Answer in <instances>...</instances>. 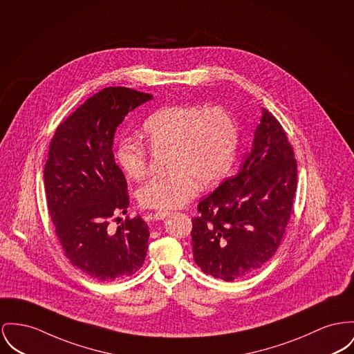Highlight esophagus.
<instances>
[{"mask_svg":"<svg viewBox=\"0 0 354 354\" xmlns=\"http://www.w3.org/2000/svg\"><path fill=\"white\" fill-rule=\"evenodd\" d=\"M169 216H170V212H167V211H157V212L154 213L156 220H164V218L169 217Z\"/></svg>","mask_w":354,"mask_h":354,"instance_id":"obj_1","label":"esophagus"}]
</instances>
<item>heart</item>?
I'll return each mask as SVG.
<instances>
[{"label": "heart", "instance_id": "b5f03b06", "mask_svg": "<svg viewBox=\"0 0 354 354\" xmlns=\"http://www.w3.org/2000/svg\"><path fill=\"white\" fill-rule=\"evenodd\" d=\"M142 130L153 151H169V173L150 178L138 189L137 197L145 208L167 211L185 205L197 194L198 185H217L235 162L239 126L223 106H167L147 117ZM115 160L129 178L140 180L147 171L149 151L137 140L122 138Z\"/></svg>", "mask_w": 354, "mask_h": 354}]
</instances>
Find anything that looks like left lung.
Instances as JSON below:
<instances>
[{
    "mask_svg": "<svg viewBox=\"0 0 354 354\" xmlns=\"http://www.w3.org/2000/svg\"><path fill=\"white\" fill-rule=\"evenodd\" d=\"M297 161L282 124L263 109L239 173L203 198L192 220L194 261L227 282L251 275L274 257L291 216Z\"/></svg>",
    "mask_w": 354,
    "mask_h": 354,
    "instance_id": "obj_1",
    "label": "left lung"
}]
</instances>
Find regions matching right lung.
<instances>
[{
    "mask_svg": "<svg viewBox=\"0 0 354 354\" xmlns=\"http://www.w3.org/2000/svg\"><path fill=\"white\" fill-rule=\"evenodd\" d=\"M153 95L107 87L62 122L50 140L44 184L48 212L72 266L102 282L136 274L147 252L149 227L141 216L115 231L110 220L129 207L127 183L113 154L124 117Z\"/></svg>",
    "mask_w": 354,
    "mask_h": 354,
    "instance_id": "1",
    "label": "right lung"
}]
</instances>
